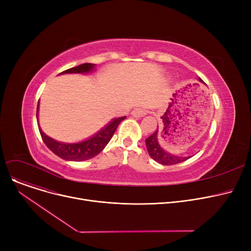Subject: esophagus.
I'll return each mask as SVG.
<instances>
[{
  "mask_svg": "<svg viewBox=\"0 0 251 251\" xmlns=\"http://www.w3.org/2000/svg\"><path fill=\"white\" fill-rule=\"evenodd\" d=\"M148 113H149V111L144 108H135L132 111V115L134 117H143V116L148 115Z\"/></svg>",
  "mask_w": 251,
  "mask_h": 251,
  "instance_id": "obj_1",
  "label": "esophagus"
}]
</instances>
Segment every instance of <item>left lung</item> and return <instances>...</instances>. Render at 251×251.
Here are the masks:
<instances>
[{
	"label": "left lung",
	"instance_id": "1",
	"mask_svg": "<svg viewBox=\"0 0 251 251\" xmlns=\"http://www.w3.org/2000/svg\"><path fill=\"white\" fill-rule=\"evenodd\" d=\"M200 81H202L201 78H200ZM146 143H147L149 154L151 155V159H153L155 162L160 163L162 165H166V166L176 165L182 162H185L186 160L189 159V157H191V156H185V157L176 156L165 151L161 148L159 141H157V130L146 139Z\"/></svg>",
	"mask_w": 251,
	"mask_h": 251
}]
</instances>
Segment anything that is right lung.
Here are the masks:
<instances>
[{"instance_id": "obj_1", "label": "right lung", "mask_w": 251, "mask_h": 251, "mask_svg": "<svg viewBox=\"0 0 251 251\" xmlns=\"http://www.w3.org/2000/svg\"><path fill=\"white\" fill-rule=\"evenodd\" d=\"M95 67V64H90V63H85L81 64L79 66H76V67L70 68L61 72L60 74H65V73H86L91 71ZM37 113H38V105H37V110H36V118H37ZM126 117H120L114 119L112 122H110L107 126H105L103 129H101L99 133H97L95 136H92L91 138L82 141V142H78V143H62L54 140L52 138L49 137L46 135L41 128L39 129V133L42 135V138L44 142L46 143V146L60 156L63 160H67V161H75V162H80V161H86L91 159V157L96 156L99 154L113 137L115 131L117 127L119 126Z\"/></svg>"}]
</instances>
